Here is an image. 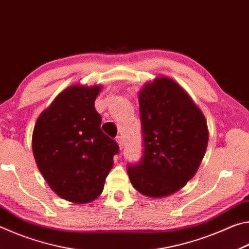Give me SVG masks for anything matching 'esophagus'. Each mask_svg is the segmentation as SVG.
Here are the masks:
<instances>
[{"label": "esophagus", "mask_w": 249, "mask_h": 249, "mask_svg": "<svg viewBox=\"0 0 249 249\" xmlns=\"http://www.w3.org/2000/svg\"><path fill=\"white\" fill-rule=\"evenodd\" d=\"M116 142H117V144H119L120 148H121V149H123V148H124V144H125L123 136H120V135H119V136L116 137Z\"/></svg>", "instance_id": "1"}]
</instances>
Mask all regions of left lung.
I'll return each mask as SVG.
<instances>
[{
    "label": "left lung",
    "mask_w": 249,
    "mask_h": 249,
    "mask_svg": "<svg viewBox=\"0 0 249 249\" xmlns=\"http://www.w3.org/2000/svg\"><path fill=\"white\" fill-rule=\"evenodd\" d=\"M142 156L127 166L133 187L142 195L163 197L193 178L209 141L203 113L174 80L159 77L138 95Z\"/></svg>",
    "instance_id": "8db88e82"
}]
</instances>
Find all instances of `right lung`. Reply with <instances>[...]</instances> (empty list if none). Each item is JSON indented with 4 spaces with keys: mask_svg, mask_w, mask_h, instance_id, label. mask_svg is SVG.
Listing matches in <instances>:
<instances>
[{
    "mask_svg": "<svg viewBox=\"0 0 249 249\" xmlns=\"http://www.w3.org/2000/svg\"><path fill=\"white\" fill-rule=\"evenodd\" d=\"M101 86H71L39 115L33 132L37 167L57 195L73 203L95 200L119 153L101 129L94 101Z\"/></svg>",
    "mask_w": 249,
    "mask_h": 249,
    "instance_id": "1",
    "label": "right lung"
}]
</instances>
